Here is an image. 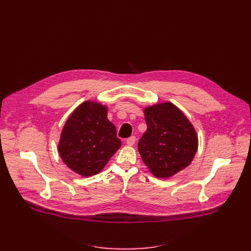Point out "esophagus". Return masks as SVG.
I'll use <instances>...</instances> for the list:
<instances>
[{
    "label": "esophagus",
    "instance_id": "obj_1",
    "mask_svg": "<svg viewBox=\"0 0 251 251\" xmlns=\"http://www.w3.org/2000/svg\"><path fill=\"white\" fill-rule=\"evenodd\" d=\"M135 141H136L135 136H131V137H129V138L126 139V144H127L128 146H132V145H134Z\"/></svg>",
    "mask_w": 251,
    "mask_h": 251
}]
</instances>
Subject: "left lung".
I'll return each mask as SVG.
<instances>
[{
  "label": "left lung",
  "instance_id": "obj_1",
  "mask_svg": "<svg viewBox=\"0 0 251 251\" xmlns=\"http://www.w3.org/2000/svg\"><path fill=\"white\" fill-rule=\"evenodd\" d=\"M144 115L148 127L138 143L142 160L155 177L170 178L193 160L198 149L195 128L169 101L145 108Z\"/></svg>",
  "mask_w": 251,
  "mask_h": 251
}]
</instances>
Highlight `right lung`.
<instances>
[{
  "instance_id": "1",
  "label": "right lung",
  "mask_w": 251,
  "mask_h": 251,
  "mask_svg": "<svg viewBox=\"0 0 251 251\" xmlns=\"http://www.w3.org/2000/svg\"><path fill=\"white\" fill-rule=\"evenodd\" d=\"M107 111L100 102L84 101L63 127L58 144L60 156L83 177L100 173L122 145L115 126L107 119Z\"/></svg>"
}]
</instances>
